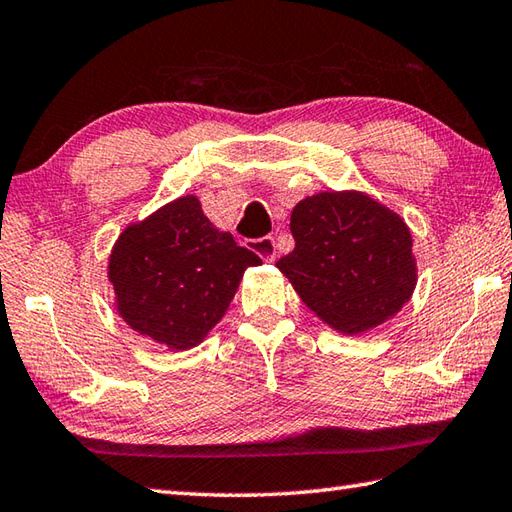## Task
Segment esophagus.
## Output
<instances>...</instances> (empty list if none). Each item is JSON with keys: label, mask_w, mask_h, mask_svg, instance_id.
<instances>
[{"label": "esophagus", "mask_w": 512, "mask_h": 512, "mask_svg": "<svg viewBox=\"0 0 512 512\" xmlns=\"http://www.w3.org/2000/svg\"><path fill=\"white\" fill-rule=\"evenodd\" d=\"M248 248L253 250V253H257L262 259H266V262H273V259L277 257L275 239L270 235L259 237V239H248Z\"/></svg>", "instance_id": "obj_1"}]
</instances>
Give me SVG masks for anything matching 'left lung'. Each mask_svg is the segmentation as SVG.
<instances>
[{
	"label": "left lung",
	"mask_w": 512,
	"mask_h": 512,
	"mask_svg": "<svg viewBox=\"0 0 512 512\" xmlns=\"http://www.w3.org/2000/svg\"><path fill=\"white\" fill-rule=\"evenodd\" d=\"M293 253L277 262L302 302L330 328L359 335L397 315L417 264L406 222L359 190L317 193L293 208Z\"/></svg>",
	"instance_id": "1"
}]
</instances>
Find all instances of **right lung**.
Instances as JSON below:
<instances>
[{
  "label": "right lung",
  "instance_id": "obj_1",
  "mask_svg": "<svg viewBox=\"0 0 512 512\" xmlns=\"http://www.w3.org/2000/svg\"><path fill=\"white\" fill-rule=\"evenodd\" d=\"M253 250L215 228L195 195L130 224L113 246L108 279L119 317L170 350L197 346L224 317Z\"/></svg>",
  "mask_w": 512,
  "mask_h": 512
}]
</instances>
